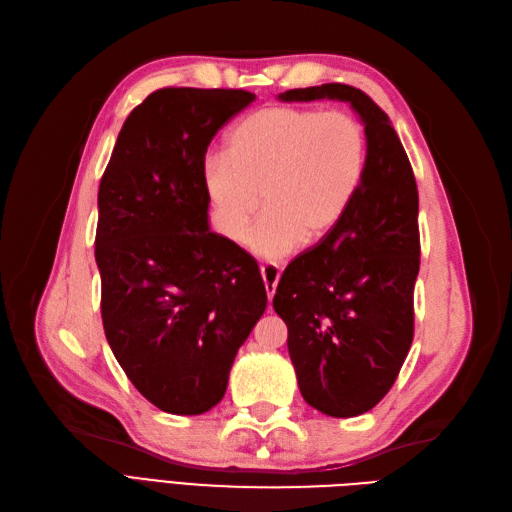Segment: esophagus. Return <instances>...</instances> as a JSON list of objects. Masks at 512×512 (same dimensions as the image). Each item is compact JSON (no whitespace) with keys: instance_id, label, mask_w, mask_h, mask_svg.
Wrapping results in <instances>:
<instances>
[{"instance_id":"1","label":"esophagus","mask_w":512,"mask_h":512,"mask_svg":"<svg viewBox=\"0 0 512 512\" xmlns=\"http://www.w3.org/2000/svg\"><path fill=\"white\" fill-rule=\"evenodd\" d=\"M260 275H262V282H265V288H267V297L271 301L275 290H277V282H280L282 271L277 265H271V262H267V265L260 267Z\"/></svg>"}]
</instances>
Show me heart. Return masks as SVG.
<instances>
[{"mask_svg": "<svg viewBox=\"0 0 512 512\" xmlns=\"http://www.w3.org/2000/svg\"><path fill=\"white\" fill-rule=\"evenodd\" d=\"M367 156V132L350 113L265 106L228 132L226 156L205 162L203 185L230 241L245 239L265 196L252 247L282 258L339 228L365 181Z\"/></svg>", "mask_w": 512, "mask_h": 512, "instance_id": "heart-1", "label": "heart"}]
</instances>
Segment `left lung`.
<instances>
[{"label":"left lung","instance_id":"8db88e82","mask_svg":"<svg viewBox=\"0 0 512 512\" xmlns=\"http://www.w3.org/2000/svg\"><path fill=\"white\" fill-rule=\"evenodd\" d=\"M348 102L361 117L365 181L333 235L294 258L273 309L288 327V352L309 406L359 416L391 391L414 337V282L421 265L418 190L391 119L344 83L290 89L284 102Z\"/></svg>","mask_w":512,"mask_h":512}]
</instances>
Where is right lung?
<instances>
[{"label":"right lung","instance_id":"1","mask_svg":"<svg viewBox=\"0 0 512 512\" xmlns=\"http://www.w3.org/2000/svg\"><path fill=\"white\" fill-rule=\"evenodd\" d=\"M254 100L243 89L153 91L123 123L100 181L104 333L136 391L168 414L220 404L267 307L256 260L211 232L203 185L211 138Z\"/></svg>","mask_w":512,"mask_h":512}]
</instances>
